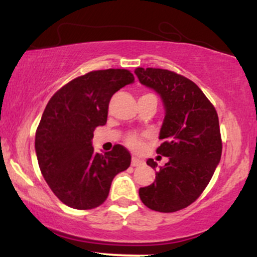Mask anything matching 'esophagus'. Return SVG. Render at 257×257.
Here are the masks:
<instances>
[{
	"mask_svg": "<svg viewBox=\"0 0 257 257\" xmlns=\"http://www.w3.org/2000/svg\"><path fill=\"white\" fill-rule=\"evenodd\" d=\"M143 164H144V161H141V159H139L137 157L132 158V166L133 167H139V166H143Z\"/></svg>",
	"mask_w": 257,
	"mask_h": 257,
	"instance_id": "34e87169",
	"label": "esophagus"
}]
</instances>
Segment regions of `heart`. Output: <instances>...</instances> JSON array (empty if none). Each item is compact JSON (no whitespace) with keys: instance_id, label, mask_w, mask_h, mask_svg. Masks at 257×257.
<instances>
[{"instance_id":"b5f03b06","label":"heart","mask_w":257,"mask_h":257,"mask_svg":"<svg viewBox=\"0 0 257 257\" xmlns=\"http://www.w3.org/2000/svg\"><path fill=\"white\" fill-rule=\"evenodd\" d=\"M125 143L131 149L138 150L140 149L141 144H143V137L137 134V133H131L125 137Z\"/></svg>"}]
</instances>
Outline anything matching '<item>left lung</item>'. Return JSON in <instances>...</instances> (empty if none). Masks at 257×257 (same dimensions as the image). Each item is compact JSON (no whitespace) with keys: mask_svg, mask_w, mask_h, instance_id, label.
Wrapping results in <instances>:
<instances>
[{"mask_svg":"<svg viewBox=\"0 0 257 257\" xmlns=\"http://www.w3.org/2000/svg\"><path fill=\"white\" fill-rule=\"evenodd\" d=\"M135 73L163 100V143L156 152L169 157L156 172L155 182L141 187L139 196L152 210L174 213L192 204L213 178L222 152L219 117L198 85L185 76L152 67H138ZM146 163L156 170L153 159Z\"/></svg>","mask_w":257,"mask_h":257,"instance_id":"1","label":"left lung"}]
</instances>
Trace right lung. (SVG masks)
Instances as JSON below:
<instances>
[{"mask_svg": "<svg viewBox=\"0 0 257 257\" xmlns=\"http://www.w3.org/2000/svg\"><path fill=\"white\" fill-rule=\"evenodd\" d=\"M134 82L125 69L90 71L59 89L47 104L35 138L38 166L53 193L78 210L101 205L114 176L131 166L122 145L94 152L93 132L106 124L114 93Z\"/></svg>", "mask_w": 257, "mask_h": 257, "instance_id": "1", "label": "right lung"}]
</instances>
